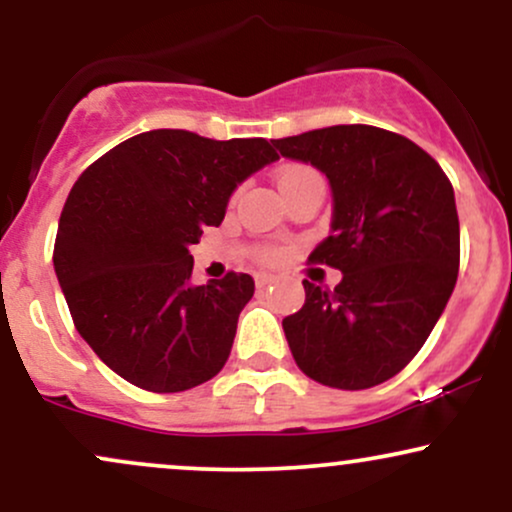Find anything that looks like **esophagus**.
<instances>
[{
  "label": "esophagus",
  "instance_id": "obj_1",
  "mask_svg": "<svg viewBox=\"0 0 512 512\" xmlns=\"http://www.w3.org/2000/svg\"><path fill=\"white\" fill-rule=\"evenodd\" d=\"M274 281H276L274 274H264V272L255 274V284L260 286V289H264V286H269V284H274Z\"/></svg>",
  "mask_w": 512,
  "mask_h": 512
}]
</instances>
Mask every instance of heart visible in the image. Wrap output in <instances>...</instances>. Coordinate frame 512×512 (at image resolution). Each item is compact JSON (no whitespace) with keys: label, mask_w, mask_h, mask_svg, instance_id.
I'll return each instance as SVG.
<instances>
[{"label":"heart","mask_w":512,"mask_h":512,"mask_svg":"<svg viewBox=\"0 0 512 512\" xmlns=\"http://www.w3.org/2000/svg\"><path fill=\"white\" fill-rule=\"evenodd\" d=\"M305 178H320V175H317L313 168L289 166L279 173V185H286V182H293V180H305ZM264 257H267V260H274L276 255L274 252H264Z\"/></svg>","instance_id":"1"}]
</instances>
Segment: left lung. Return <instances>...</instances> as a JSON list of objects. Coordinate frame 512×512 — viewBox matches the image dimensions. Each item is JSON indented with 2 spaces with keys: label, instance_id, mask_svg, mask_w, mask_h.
Here are the masks:
<instances>
[{
  "label": "left lung",
  "instance_id": "8db88e82",
  "mask_svg": "<svg viewBox=\"0 0 512 512\" xmlns=\"http://www.w3.org/2000/svg\"><path fill=\"white\" fill-rule=\"evenodd\" d=\"M274 146L330 180V236L310 262L342 272L334 291L303 281V308L281 322L291 354L322 385L385 383L419 354L455 289L460 221L448 175L407 137L370 125Z\"/></svg>",
  "mask_w": 512,
  "mask_h": 512
}]
</instances>
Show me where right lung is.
I'll list each match as a JSON object with an SVG mask.
<instances>
[{
	"instance_id": "right-lung-1",
	"label": "right lung",
	"mask_w": 512,
	"mask_h": 512,
	"mask_svg": "<svg viewBox=\"0 0 512 512\" xmlns=\"http://www.w3.org/2000/svg\"><path fill=\"white\" fill-rule=\"evenodd\" d=\"M267 139L151 129L91 163L64 202L55 274L76 332L127 383L182 392L228 361L250 274L192 284L190 248L228 199L276 161Z\"/></svg>"
}]
</instances>
